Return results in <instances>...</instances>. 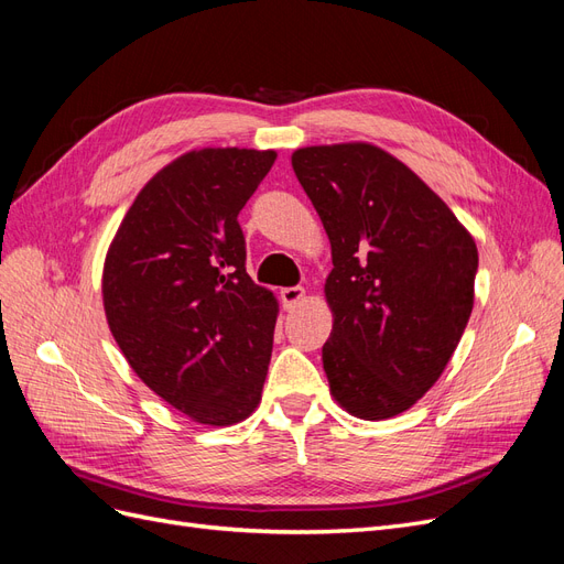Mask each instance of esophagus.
Listing matches in <instances>:
<instances>
[{
	"instance_id": "esophagus-1",
	"label": "esophagus",
	"mask_w": 564,
	"mask_h": 564,
	"mask_svg": "<svg viewBox=\"0 0 564 564\" xmlns=\"http://www.w3.org/2000/svg\"><path fill=\"white\" fill-rule=\"evenodd\" d=\"M303 296H305V292H303V286H284L282 292H280V299H282V305L286 311H292V308H296V303H301L303 301Z\"/></svg>"
}]
</instances>
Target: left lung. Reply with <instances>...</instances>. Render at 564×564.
Instances as JSON below:
<instances>
[{"mask_svg": "<svg viewBox=\"0 0 564 564\" xmlns=\"http://www.w3.org/2000/svg\"><path fill=\"white\" fill-rule=\"evenodd\" d=\"M292 166L332 242L329 388L360 419L412 406L473 311L477 249L412 169L367 143L301 148Z\"/></svg>", "mask_w": 564, "mask_h": 564, "instance_id": "1", "label": "left lung"}]
</instances>
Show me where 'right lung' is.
Instances as JSON below:
<instances>
[{
    "instance_id": "obj_1",
    "label": "right lung",
    "mask_w": 564,
    "mask_h": 564,
    "mask_svg": "<svg viewBox=\"0 0 564 564\" xmlns=\"http://www.w3.org/2000/svg\"><path fill=\"white\" fill-rule=\"evenodd\" d=\"M275 158L187 152L139 193L106 259V315L127 362L207 425L242 421L261 400L278 301L247 275L237 216Z\"/></svg>"
}]
</instances>
